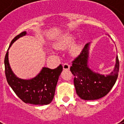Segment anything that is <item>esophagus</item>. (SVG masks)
<instances>
[{"label":"esophagus","mask_w":124,"mask_h":124,"mask_svg":"<svg viewBox=\"0 0 124 124\" xmlns=\"http://www.w3.org/2000/svg\"><path fill=\"white\" fill-rule=\"evenodd\" d=\"M70 66L69 65L68 63L67 62H65L64 64H63V69L65 70H70Z\"/></svg>","instance_id":"1"}]
</instances>
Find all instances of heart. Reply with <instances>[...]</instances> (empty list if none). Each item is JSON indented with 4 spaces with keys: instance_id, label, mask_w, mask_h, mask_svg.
<instances>
[{
    "instance_id": "1",
    "label": "heart",
    "mask_w": 124,
    "mask_h": 124,
    "mask_svg": "<svg viewBox=\"0 0 124 124\" xmlns=\"http://www.w3.org/2000/svg\"><path fill=\"white\" fill-rule=\"evenodd\" d=\"M74 41V37L71 35L70 34H67L66 35H64L62 37V40H60V43L58 45L61 47H68L70 46V45H71ZM78 49V47H75V51H77Z\"/></svg>"
}]
</instances>
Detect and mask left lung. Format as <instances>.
I'll use <instances>...</instances> for the list:
<instances>
[{"mask_svg": "<svg viewBox=\"0 0 124 124\" xmlns=\"http://www.w3.org/2000/svg\"><path fill=\"white\" fill-rule=\"evenodd\" d=\"M90 42L85 45L80 54L73 61L70 71L75 76L74 85L78 96L82 100H97L109 92L117 80L119 60L116 58L115 69L109 75L95 73L88 66Z\"/></svg>", "mask_w": 124, "mask_h": 124, "instance_id": "left-lung-1", "label": "left lung"}]
</instances>
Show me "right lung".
<instances>
[{"label": "right lung", "mask_w": 124, "mask_h": 124, "mask_svg": "<svg viewBox=\"0 0 124 124\" xmlns=\"http://www.w3.org/2000/svg\"><path fill=\"white\" fill-rule=\"evenodd\" d=\"M26 35L22 32L11 42L4 58L5 74L7 82L18 98L26 104L34 105H47L53 99L57 82L63 67L60 64L56 69L51 70L43 68L35 77L30 80H24L16 77L9 66L8 50L15 40Z\"/></svg>", "instance_id": "obj_1"}]
</instances>
